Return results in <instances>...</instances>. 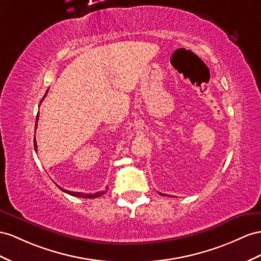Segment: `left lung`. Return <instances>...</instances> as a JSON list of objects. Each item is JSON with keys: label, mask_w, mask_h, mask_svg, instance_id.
I'll return each instance as SVG.
<instances>
[{"label": "left lung", "mask_w": 261, "mask_h": 261, "mask_svg": "<svg viewBox=\"0 0 261 261\" xmlns=\"http://www.w3.org/2000/svg\"><path fill=\"white\" fill-rule=\"evenodd\" d=\"M160 194H161V195H164V194H162V193H160Z\"/></svg>", "instance_id": "obj_1"}]
</instances>
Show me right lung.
<instances>
[{
  "mask_svg": "<svg viewBox=\"0 0 261 261\" xmlns=\"http://www.w3.org/2000/svg\"><path fill=\"white\" fill-rule=\"evenodd\" d=\"M47 92H48V90L46 91V93H45V96L43 97V99H42V101L44 100V98L46 97V95H47ZM41 101V102H42ZM37 121H38V113H37V117H36V122H35V131H36V128H37ZM34 148H35V151H37V143H36V139L34 138ZM58 186V185H57ZM59 189H61L63 192H65V193H67V194H69V195H72V196H77V197H84V198H96V197H99V196H101L102 194H105V191H102V192H97V193H93V194H86V193H80V192H71V191H67V190H64V189H62L61 186H58Z\"/></svg>",
  "mask_w": 261,
  "mask_h": 261,
  "instance_id": "right-lung-1",
  "label": "right lung"
}]
</instances>
